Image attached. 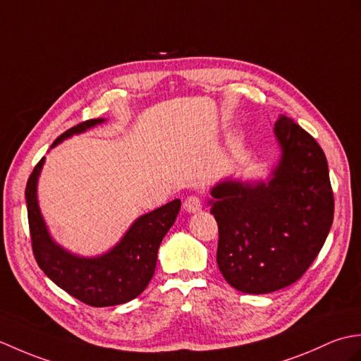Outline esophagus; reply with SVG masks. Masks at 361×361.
Masks as SVG:
<instances>
[{"mask_svg":"<svg viewBox=\"0 0 361 361\" xmlns=\"http://www.w3.org/2000/svg\"><path fill=\"white\" fill-rule=\"evenodd\" d=\"M183 208H185V210H187L188 213H197V212H201V208H202L201 199H199L197 196H190V197H187L185 202H183Z\"/></svg>","mask_w":361,"mask_h":361,"instance_id":"esophagus-1","label":"esophagus"}]
</instances>
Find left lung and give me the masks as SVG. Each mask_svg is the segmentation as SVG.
Segmentation results:
<instances>
[{"label":"left lung","instance_id":"8db88e82","mask_svg":"<svg viewBox=\"0 0 361 361\" xmlns=\"http://www.w3.org/2000/svg\"><path fill=\"white\" fill-rule=\"evenodd\" d=\"M279 159L267 179H224L208 205L219 227L218 267L236 290L270 293L293 284L322 250L334 221L327 160L317 140L279 116Z\"/></svg>","mask_w":361,"mask_h":361}]
</instances>
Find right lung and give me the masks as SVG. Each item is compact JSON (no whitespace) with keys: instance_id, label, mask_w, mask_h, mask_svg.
<instances>
[{"instance_id":"add662e5","label":"right lung","mask_w":361,"mask_h":361,"mask_svg":"<svg viewBox=\"0 0 361 361\" xmlns=\"http://www.w3.org/2000/svg\"><path fill=\"white\" fill-rule=\"evenodd\" d=\"M105 122L106 118L86 120L63 133L51 148ZM44 160L37 164L26 185L32 250L38 267L63 290L90 306L108 307L134 300L154 275L159 245L178 218L180 201L174 199L139 216L108 252L97 256L75 255L55 241L39 210L38 178Z\"/></svg>"}]
</instances>
